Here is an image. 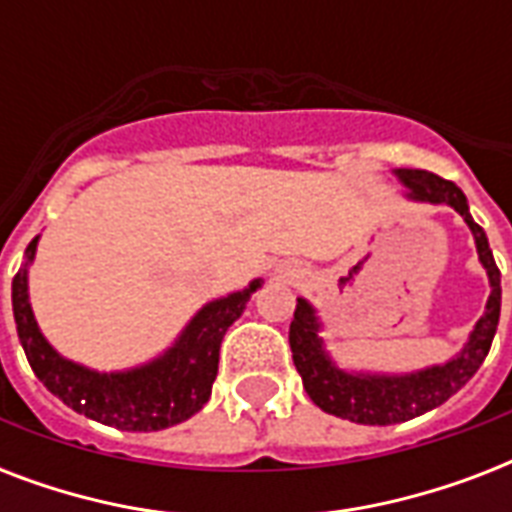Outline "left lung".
Here are the masks:
<instances>
[{"instance_id": "obj_1", "label": "left lung", "mask_w": 512, "mask_h": 512, "mask_svg": "<svg viewBox=\"0 0 512 512\" xmlns=\"http://www.w3.org/2000/svg\"><path fill=\"white\" fill-rule=\"evenodd\" d=\"M398 180L409 188V196L433 204H449L465 217L470 231L476 236L478 257L489 273L492 295L486 303V313L478 319L468 345L444 366H430L422 372L401 374V377H385V374H350L337 369L324 353L319 337V319L303 297L297 300L295 319L289 327V345H292V361L303 377L305 393L311 401L327 414H335L342 420L361 422V425H396L420 417V414L436 409L457 393L465 382L484 364L486 353L492 348L494 332L500 324V268L494 263L489 239L484 228L470 217L465 193L444 177L428 170H396Z\"/></svg>"}]
</instances>
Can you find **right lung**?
I'll return each mask as SVG.
<instances>
[{"label":"right lung","mask_w":512,"mask_h":512,"mask_svg":"<svg viewBox=\"0 0 512 512\" xmlns=\"http://www.w3.org/2000/svg\"><path fill=\"white\" fill-rule=\"evenodd\" d=\"M36 241L39 236L26 247V265L12 279V313L28 364L44 388L90 420L135 433L164 430L199 412L212 396L223 335L244 313L260 279L204 305L162 358L130 372L100 374L58 356L36 327L26 271L36 255Z\"/></svg>","instance_id":"obj_1"}]
</instances>
